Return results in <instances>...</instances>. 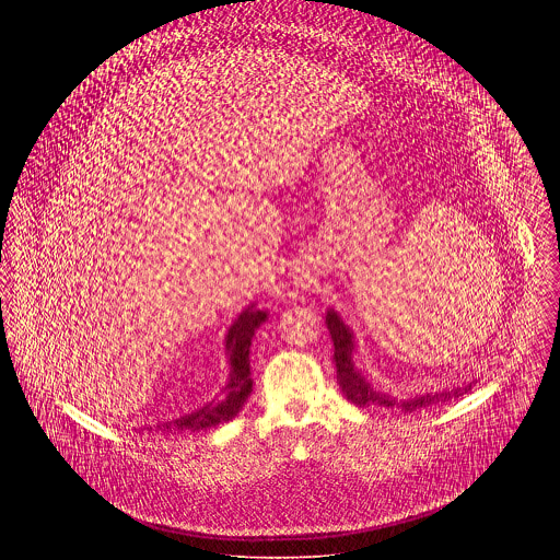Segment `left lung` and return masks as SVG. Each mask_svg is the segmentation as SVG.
Masks as SVG:
<instances>
[{
	"label": "left lung",
	"mask_w": 560,
	"mask_h": 560,
	"mask_svg": "<svg viewBox=\"0 0 560 560\" xmlns=\"http://www.w3.org/2000/svg\"><path fill=\"white\" fill-rule=\"evenodd\" d=\"M329 336L334 340V362H336V380L342 388V395L351 402L360 405V407H386V409H400V411H416L435 402H444L448 399H457L462 395H466L468 390H472V384L464 386V388H455L448 393H435V395H422L416 399L397 400L390 395L377 393L371 388V384L353 369V360H351V349H353V336L349 331V327L340 320L336 313H327L325 317Z\"/></svg>",
	"instance_id": "8db88e82"
}]
</instances>
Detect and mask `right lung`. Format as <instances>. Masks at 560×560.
Segmentation results:
<instances>
[{"label": "right lung", "instance_id": "1", "mask_svg": "<svg viewBox=\"0 0 560 560\" xmlns=\"http://www.w3.org/2000/svg\"><path fill=\"white\" fill-rule=\"evenodd\" d=\"M265 319H267V313L247 308L229 329L226 349H229V362H231V382L226 386V397L215 400V402H209L207 407H202L194 413L163 422L160 429L180 431V433L183 431H200V429H209V427L229 422L240 413L243 402L252 393V377H249L252 336Z\"/></svg>", "mask_w": 560, "mask_h": 560}]
</instances>
